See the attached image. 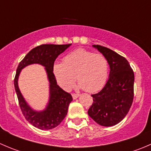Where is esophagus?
<instances>
[{"mask_svg": "<svg viewBox=\"0 0 151 151\" xmlns=\"http://www.w3.org/2000/svg\"><path fill=\"white\" fill-rule=\"evenodd\" d=\"M72 97L74 99H77L79 97V94L77 93H72Z\"/></svg>", "mask_w": 151, "mask_h": 151, "instance_id": "esophagus-1", "label": "esophagus"}]
</instances>
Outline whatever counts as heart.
<instances>
[{
  "label": "heart",
  "instance_id": "1",
  "mask_svg": "<svg viewBox=\"0 0 151 151\" xmlns=\"http://www.w3.org/2000/svg\"><path fill=\"white\" fill-rule=\"evenodd\" d=\"M52 71L58 84L69 91L75 83L89 93L99 91L106 84L109 75V63L102 54L85 49H77L67 55L63 63H55Z\"/></svg>",
  "mask_w": 151,
  "mask_h": 151
}]
</instances>
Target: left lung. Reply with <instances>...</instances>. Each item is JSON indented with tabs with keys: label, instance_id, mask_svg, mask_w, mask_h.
Listing matches in <instances>:
<instances>
[{
	"label": "left lung",
	"instance_id": "1",
	"mask_svg": "<svg viewBox=\"0 0 151 151\" xmlns=\"http://www.w3.org/2000/svg\"><path fill=\"white\" fill-rule=\"evenodd\" d=\"M106 58L110 71L104 88L93 94V104L88 115L98 124H118L129 112L134 99V74L128 60L113 50L101 45H93Z\"/></svg>",
	"mask_w": 151,
	"mask_h": 151
}]
</instances>
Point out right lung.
<instances>
[{
	"mask_svg": "<svg viewBox=\"0 0 151 151\" xmlns=\"http://www.w3.org/2000/svg\"><path fill=\"white\" fill-rule=\"evenodd\" d=\"M69 45H42L30 50L20 61L14 77V88L21 111L30 124L42 130H49L58 126L68 112L72 101L70 93L57 85L52 71L54 62L58 56L65 51ZM39 63L45 67L50 82V99L46 109L43 111H33L27 104L18 87V77L21 70L25 66Z\"/></svg>",
	"mask_w": 151,
	"mask_h": 151,
	"instance_id": "right-lung-1",
	"label": "right lung"
}]
</instances>
